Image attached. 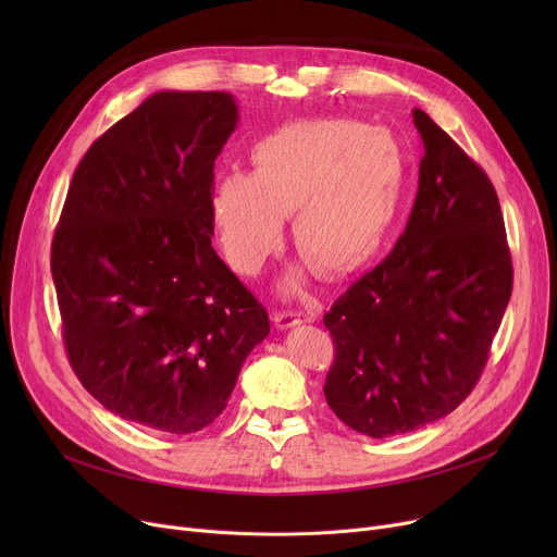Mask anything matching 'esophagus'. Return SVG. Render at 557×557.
<instances>
[{
    "label": "esophagus",
    "mask_w": 557,
    "mask_h": 557,
    "mask_svg": "<svg viewBox=\"0 0 557 557\" xmlns=\"http://www.w3.org/2000/svg\"><path fill=\"white\" fill-rule=\"evenodd\" d=\"M273 320H275V327L290 330V327H296V325L302 323V315L294 313V311H275Z\"/></svg>",
    "instance_id": "obj_1"
}]
</instances>
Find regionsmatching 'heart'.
I'll return each mask as SVG.
<instances>
[{"label": "heart", "instance_id": "1", "mask_svg": "<svg viewBox=\"0 0 557 557\" xmlns=\"http://www.w3.org/2000/svg\"><path fill=\"white\" fill-rule=\"evenodd\" d=\"M252 173L227 171L214 185L210 219L230 267L255 275L282 242L294 212V246L325 275L359 269L397 216L404 151L388 128L352 120H300L263 135Z\"/></svg>", "mask_w": 557, "mask_h": 557}]
</instances>
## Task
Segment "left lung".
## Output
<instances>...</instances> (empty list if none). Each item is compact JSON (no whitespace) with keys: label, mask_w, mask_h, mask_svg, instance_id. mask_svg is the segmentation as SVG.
Wrapping results in <instances>:
<instances>
[{"label":"left lung","mask_w":557,"mask_h":557,"mask_svg":"<svg viewBox=\"0 0 557 557\" xmlns=\"http://www.w3.org/2000/svg\"><path fill=\"white\" fill-rule=\"evenodd\" d=\"M418 196L393 252L325 313V399L370 437L416 431L472 393L512 294L499 198L485 171L413 110Z\"/></svg>","instance_id":"8db88e82"}]
</instances>
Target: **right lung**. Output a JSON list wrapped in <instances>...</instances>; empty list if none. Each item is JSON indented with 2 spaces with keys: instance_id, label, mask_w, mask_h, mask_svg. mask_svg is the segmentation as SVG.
<instances>
[{
  "instance_id": "add662e5",
  "label": "right lung",
  "mask_w": 557,
  "mask_h": 557,
  "mask_svg": "<svg viewBox=\"0 0 557 557\" xmlns=\"http://www.w3.org/2000/svg\"><path fill=\"white\" fill-rule=\"evenodd\" d=\"M230 92H156L83 156L51 244L70 363L110 413L164 433L212 424L269 311L212 248Z\"/></svg>"
}]
</instances>
